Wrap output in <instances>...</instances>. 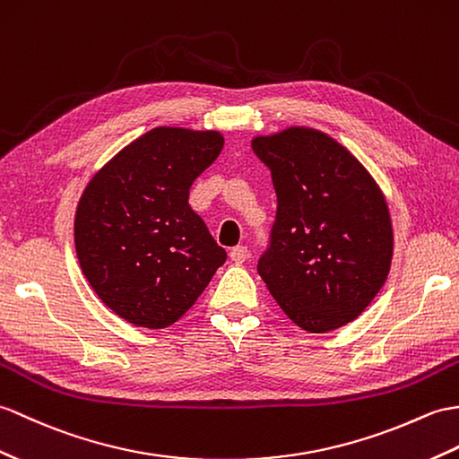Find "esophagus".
<instances>
[{"mask_svg":"<svg viewBox=\"0 0 459 459\" xmlns=\"http://www.w3.org/2000/svg\"><path fill=\"white\" fill-rule=\"evenodd\" d=\"M247 258H248V248H247V247H234V248L230 250V260H232L234 264L247 262Z\"/></svg>","mask_w":459,"mask_h":459,"instance_id":"1","label":"esophagus"}]
</instances>
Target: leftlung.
<instances>
[{
  "label": "left lung",
  "instance_id": "1",
  "mask_svg": "<svg viewBox=\"0 0 459 459\" xmlns=\"http://www.w3.org/2000/svg\"><path fill=\"white\" fill-rule=\"evenodd\" d=\"M270 168L278 215L258 273L291 321L313 334L342 328L385 283L393 225L364 164L330 134L287 126L252 138Z\"/></svg>",
  "mask_w": 459,
  "mask_h": 459
}]
</instances>
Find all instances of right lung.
<instances>
[{"instance_id":"1","label":"right lung","mask_w":459,"mask_h":459,"mask_svg":"<svg viewBox=\"0 0 459 459\" xmlns=\"http://www.w3.org/2000/svg\"><path fill=\"white\" fill-rule=\"evenodd\" d=\"M225 144L219 131L156 126L88 181L74 219L80 268L123 321L166 328L186 315L227 260L189 187Z\"/></svg>"}]
</instances>
